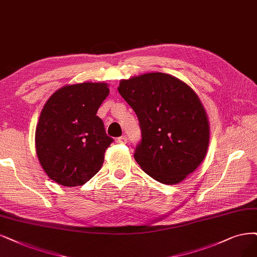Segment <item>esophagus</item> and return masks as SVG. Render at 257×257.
I'll return each instance as SVG.
<instances>
[{
    "instance_id": "1",
    "label": "esophagus",
    "mask_w": 257,
    "mask_h": 257,
    "mask_svg": "<svg viewBox=\"0 0 257 257\" xmlns=\"http://www.w3.org/2000/svg\"><path fill=\"white\" fill-rule=\"evenodd\" d=\"M117 142H118L119 144H126V143H127V137H125V136L119 137V138L117 139Z\"/></svg>"
}]
</instances>
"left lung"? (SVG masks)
<instances>
[{"mask_svg":"<svg viewBox=\"0 0 257 257\" xmlns=\"http://www.w3.org/2000/svg\"><path fill=\"white\" fill-rule=\"evenodd\" d=\"M117 90L140 121L138 164L158 182H182L202 163L210 144V122L196 92L159 72L121 79Z\"/></svg>","mask_w":257,"mask_h":257,"instance_id":"obj_1","label":"left lung"}]
</instances>
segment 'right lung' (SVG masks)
I'll use <instances>...</instances> for the list:
<instances>
[{"mask_svg": "<svg viewBox=\"0 0 257 257\" xmlns=\"http://www.w3.org/2000/svg\"><path fill=\"white\" fill-rule=\"evenodd\" d=\"M106 82L66 84L47 99L37 123L36 153L45 174L63 186H81L102 166L113 142L96 115Z\"/></svg>", "mask_w": 257, "mask_h": 257, "instance_id": "obj_1", "label": "right lung"}]
</instances>
